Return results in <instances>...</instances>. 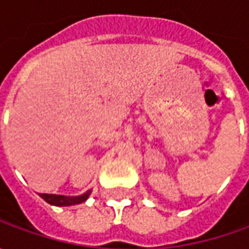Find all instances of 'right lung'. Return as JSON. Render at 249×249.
I'll use <instances>...</instances> for the list:
<instances>
[{
  "label": "right lung",
  "mask_w": 249,
  "mask_h": 249,
  "mask_svg": "<svg viewBox=\"0 0 249 249\" xmlns=\"http://www.w3.org/2000/svg\"><path fill=\"white\" fill-rule=\"evenodd\" d=\"M91 194V190H89L87 193H84L83 196H56V194H40V196L43 198L45 202L51 204L55 206H71L77 205L84 202Z\"/></svg>",
  "instance_id": "right-lung-1"
}]
</instances>
